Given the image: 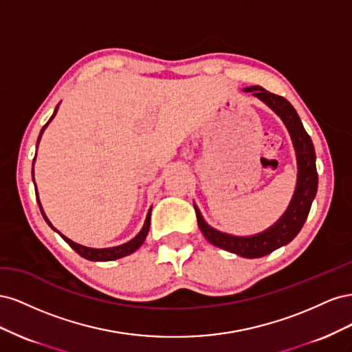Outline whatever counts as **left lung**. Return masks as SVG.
Returning a JSON list of instances; mask_svg holds the SVG:
<instances>
[{
    "mask_svg": "<svg viewBox=\"0 0 352 352\" xmlns=\"http://www.w3.org/2000/svg\"><path fill=\"white\" fill-rule=\"evenodd\" d=\"M245 91L252 92V95L267 104L283 120L287 131L291 133L298 160V184L294 198L285 214L274 226L260 233V235L247 238L232 236L228 235V233H221L212 229L202 219L199 210L195 208V212L202 235L212 245L233 254H238L241 257L258 258L280 248L282 245L291 242L298 235V232L304 226L308 212H310L311 202L317 192L318 177L316 168V153L311 138L305 132L300 116H298V113L292 107V104L286 98L280 97V95L272 94L261 87H250L245 88Z\"/></svg>",
    "mask_w": 352,
    "mask_h": 352,
    "instance_id": "8db88e82",
    "label": "left lung"
}]
</instances>
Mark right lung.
Wrapping results in <instances>:
<instances>
[{
  "mask_svg": "<svg viewBox=\"0 0 352 352\" xmlns=\"http://www.w3.org/2000/svg\"><path fill=\"white\" fill-rule=\"evenodd\" d=\"M57 110H58V105H57L56 110H54V114L51 116V119H50V120L44 124V127H42V129H41V133H39V138H38V142H39V140H41L42 132L45 131V127H47V126H48V123L52 120V117L56 116ZM34 162H35V158H34ZM32 173H34V170H32ZM36 199H38V198H36ZM38 206H39V208H41V212H42V216H44L45 221H47L48 225L52 228V225L50 223V220L45 217L44 211H42V207H41V202H39V199H38ZM150 220H151V210H150V212H148V216H146V220H145V225H144L142 230H141L140 233H138V235H136L132 241L126 242V243H123V245H119V247H114V248H101V250L83 247V245H79V243H76V242L70 241V239H69V238H66L65 235H61V233H60L56 228H52V229H54L56 232H58V235H60L63 239H65V241L70 245V247L80 255V257L87 258V260H91V261H111V260H117V258L126 257V255L132 254L133 251H136L138 248L141 247L142 242L145 241V236H146L148 230H150Z\"/></svg>",
  "mask_w": 352,
  "mask_h": 352,
  "instance_id": "right-lung-1",
  "label": "right lung"
}]
</instances>
